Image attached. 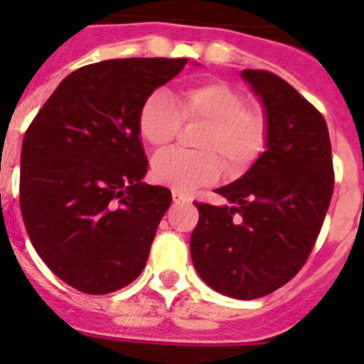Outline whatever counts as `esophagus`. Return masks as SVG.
<instances>
[{"mask_svg": "<svg viewBox=\"0 0 364 364\" xmlns=\"http://www.w3.org/2000/svg\"><path fill=\"white\" fill-rule=\"evenodd\" d=\"M171 198H173L176 204H187V202H191V196L185 193H179V191H171Z\"/></svg>", "mask_w": 364, "mask_h": 364, "instance_id": "34e87169", "label": "esophagus"}]
</instances>
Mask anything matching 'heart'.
<instances>
[{
    "label": "heart",
    "instance_id": "1",
    "mask_svg": "<svg viewBox=\"0 0 364 364\" xmlns=\"http://www.w3.org/2000/svg\"><path fill=\"white\" fill-rule=\"evenodd\" d=\"M176 104L166 88L147 94L137 111V134L151 147L170 145L183 121L204 122L196 137L200 151L170 149L151 162L154 181L176 191H193L219 177L221 160L228 173H240L253 164L266 147L268 121L262 109L247 105L238 88L225 81L188 85Z\"/></svg>",
    "mask_w": 364,
    "mask_h": 364
}]
</instances>
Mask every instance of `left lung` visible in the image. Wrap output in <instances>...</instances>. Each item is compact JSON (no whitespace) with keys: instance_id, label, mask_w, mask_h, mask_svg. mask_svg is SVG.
Returning a JSON list of instances; mask_svg holds the SVG:
<instances>
[{"instance_id":"1","label":"left lung","mask_w":364,"mask_h":364,"mask_svg":"<svg viewBox=\"0 0 364 364\" xmlns=\"http://www.w3.org/2000/svg\"><path fill=\"white\" fill-rule=\"evenodd\" d=\"M268 121L266 151L215 193L225 205L196 204L191 236L198 276L213 291L253 300L293 279L310 257L334 188L327 122L287 81L243 70Z\"/></svg>"}]
</instances>
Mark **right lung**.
I'll return each mask as SVG.
<instances>
[{
  "instance_id": "1",
  "label": "right lung",
  "mask_w": 364,
  "mask_h": 364,
  "mask_svg": "<svg viewBox=\"0 0 364 364\" xmlns=\"http://www.w3.org/2000/svg\"><path fill=\"white\" fill-rule=\"evenodd\" d=\"M187 58H119L65 77L26 132L20 210L43 262L77 291L107 294L136 279L171 204L143 183L149 162L137 134L147 94Z\"/></svg>"
}]
</instances>
